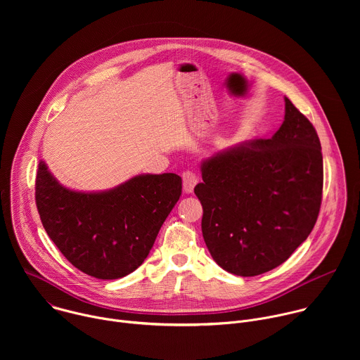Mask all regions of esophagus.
I'll return each mask as SVG.
<instances>
[{
  "instance_id": "obj_1",
  "label": "esophagus",
  "mask_w": 360,
  "mask_h": 360,
  "mask_svg": "<svg viewBox=\"0 0 360 360\" xmlns=\"http://www.w3.org/2000/svg\"><path fill=\"white\" fill-rule=\"evenodd\" d=\"M199 178L196 174H193L192 171H186L182 174V182H184V191L186 193H192L195 185L198 184Z\"/></svg>"
}]
</instances>
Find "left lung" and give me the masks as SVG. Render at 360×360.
Segmentation results:
<instances>
[{
	"label": "left lung",
	"instance_id": "8db88e82",
	"mask_svg": "<svg viewBox=\"0 0 360 360\" xmlns=\"http://www.w3.org/2000/svg\"><path fill=\"white\" fill-rule=\"evenodd\" d=\"M202 235L214 261L238 276L283 264L312 232L322 202L319 136L285 96V118L269 139L222 149L200 162Z\"/></svg>",
	"mask_w": 360,
	"mask_h": 360
}]
</instances>
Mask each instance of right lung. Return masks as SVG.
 <instances>
[{
  "label": "right lung",
  "instance_id": "add662e5",
  "mask_svg": "<svg viewBox=\"0 0 360 360\" xmlns=\"http://www.w3.org/2000/svg\"><path fill=\"white\" fill-rule=\"evenodd\" d=\"M182 193L176 174H141L98 192L61 185L39 161L35 200L41 222L77 269L120 279L142 265Z\"/></svg>",
  "mask_w": 360,
  "mask_h": 360
}]
</instances>
